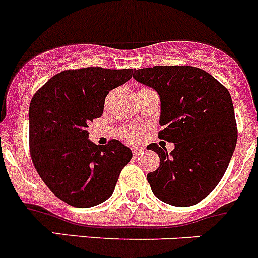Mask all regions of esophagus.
<instances>
[{"label":"esophagus","mask_w":258,"mask_h":258,"mask_svg":"<svg viewBox=\"0 0 258 258\" xmlns=\"http://www.w3.org/2000/svg\"><path fill=\"white\" fill-rule=\"evenodd\" d=\"M132 151H133V156L134 157H138V156H141V153L143 152V149H142V148H133Z\"/></svg>","instance_id":"esophagus-1"}]
</instances>
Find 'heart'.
I'll list each match as a JSON object with an SVG mask.
<instances>
[{"label":"heart","instance_id":"heart-1","mask_svg":"<svg viewBox=\"0 0 258 258\" xmlns=\"http://www.w3.org/2000/svg\"><path fill=\"white\" fill-rule=\"evenodd\" d=\"M121 136L122 138L126 142H129V143H136V142H138L139 138H141V132H139L138 129H136V127L126 126L122 129Z\"/></svg>","mask_w":258,"mask_h":258}]
</instances>
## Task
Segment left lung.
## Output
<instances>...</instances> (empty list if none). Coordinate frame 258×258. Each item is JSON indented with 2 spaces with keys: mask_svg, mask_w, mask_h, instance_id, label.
Listing matches in <instances>:
<instances>
[{
  "mask_svg": "<svg viewBox=\"0 0 258 258\" xmlns=\"http://www.w3.org/2000/svg\"><path fill=\"white\" fill-rule=\"evenodd\" d=\"M138 82L161 99L159 167L147 175L152 192L173 207L198 204L219 183L237 144V122L229 91L210 73L191 66H154L134 71Z\"/></svg>",
  "mask_w": 258,
  "mask_h": 258,
  "instance_id": "obj_1",
  "label": "left lung"
}]
</instances>
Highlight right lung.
I'll return each instance as SVG.
<instances>
[{
	"instance_id": "1",
	"label": "right lung",
	"mask_w": 258,
	"mask_h": 258,
	"mask_svg": "<svg viewBox=\"0 0 258 258\" xmlns=\"http://www.w3.org/2000/svg\"><path fill=\"white\" fill-rule=\"evenodd\" d=\"M133 75L132 68L63 71L31 99L29 146L33 163L49 190L72 207L90 208L107 200L132 159L131 149L116 139L106 146L92 143L87 127L104 112L109 91Z\"/></svg>"
}]
</instances>
